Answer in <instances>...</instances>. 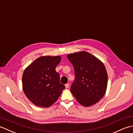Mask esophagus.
<instances>
[{
    "mask_svg": "<svg viewBox=\"0 0 133 133\" xmlns=\"http://www.w3.org/2000/svg\"><path fill=\"white\" fill-rule=\"evenodd\" d=\"M65 87H66V89H68L69 87V83H67V84H65Z\"/></svg>",
    "mask_w": 133,
    "mask_h": 133,
    "instance_id": "esophagus-1",
    "label": "esophagus"
}]
</instances>
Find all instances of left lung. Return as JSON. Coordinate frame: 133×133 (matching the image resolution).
<instances>
[{
    "mask_svg": "<svg viewBox=\"0 0 133 133\" xmlns=\"http://www.w3.org/2000/svg\"><path fill=\"white\" fill-rule=\"evenodd\" d=\"M74 68L75 78L70 91L82 105L88 107L103 97L107 86V73L99 59L86 51L67 56Z\"/></svg>",
    "mask_w": 133,
    "mask_h": 133,
    "instance_id": "1",
    "label": "left lung"
}]
</instances>
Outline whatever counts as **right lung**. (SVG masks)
<instances>
[{"mask_svg": "<svg viewBox=\"0 0 133 133\" xmlns=\"http://www.w3.org/2000/svg\"><path fill=\"white\" fill-rule=\"evenodd\" d=\"M60 56H43L35 59L24 70L22 76L23 90L35 105L50 107L58 100L65 86L60 82L55 68Z\"/></svg>", "mask_w": 133, "mask_h": 133, "instance_id": "obj_1", "label": "right lung"}]
</instances>
